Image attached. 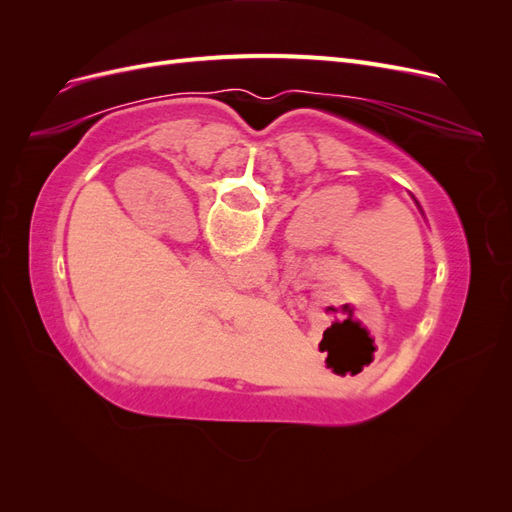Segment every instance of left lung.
Here are the masks:
<instances>
[{
    "mask_svg": "<svg viewBox=\"0 0 512 512\" xmlns=\"http://www.w3.org/2000/svg\"><path fill=\"white\" fill-rule=\"evenodd\" d=\"M416 205H418V203H416ZM418 209H421V207H418Z\"/></svg>",
    "mask_w": 512,
    "mask_h": 512,
    "instance_id": "8db88e82",
    "label": "left lung"
}]
</instances>
